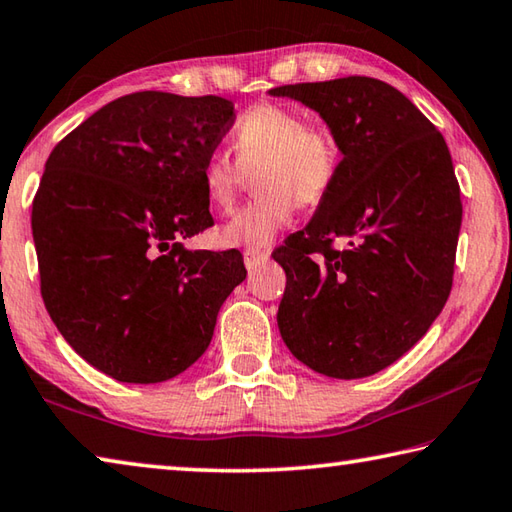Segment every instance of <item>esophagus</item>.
Listing matches in <instances>:
<instances>
[{
	"label": "esophagus",
	"instance_id": "1",
	"mask_svg": "<svg viewBox=\"0 0 512 512\" xmlns=\"http://www.w3.org/2000/svg\"><path fill=\"white\" fill-rule=\"evenodd\" d=\"M267 258H270V251H251V249H247L245 254H242V261H245V267L249 272L256 270V267L265 263Z\"/></svg>",
	"mask_w": 512,
	"mask_h": 512
}]
</instances>
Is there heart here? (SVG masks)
<instances>
[{"label":"heart","instance_id":"b5f03b06","mask_svg":"<svg viewBox=\"0 0 512 512\" xmlns=\"http://www.w3.org/2000/svg\"><path fill=\"white\" fill-rule=\"evenodd\" d=\"M233 159L213 152L204 159L200 184L213 211L227 213L256 176L258 200L240 209L215 233L222 247L263 251L288 227L299 204H315L339 173V143L321 125H308L297 110L263 103L240 116L231 132Z\"/></svg>","mask_w":512,"mask_h":512}]
</instances>
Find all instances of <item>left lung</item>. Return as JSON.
<instances>
[{"mask_svg":"<svg viewBox=\"0 0 512 512\" xmlns=\"http://www.w3.org/2000/svg\"><path fill=\"white\" fill-rule=\"evenodd\" d=\"M270 94L315 110L342 152L308 227L272 254L288 276L281 337L312 371L366 378L400 360L450 297L463 215L450 150L382 80L348 76ZM337 237L342 250L332 247Z\"/></svg>","mask_w":512,"mask_h":512,"instance_id":"1","label":"left lung"}]
</instances>
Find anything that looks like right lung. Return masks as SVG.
Returning <instances> with one entry per match:
<instances>
[{"mask_svg":"<svg viewBox=\"0 0 512 512\" xmlns=\"http://www.w3.org/2000/svg\"><path fill=\"white\" fill-rule=\"evenodd\" d=\"M236 121L220 96L137 92L62 139L33 200L49 317L110 378H175L209 348L247 270L238 249L188 251L211 227L200 170Z\"/></svg>","mask_w":512,"mask_h":512,"instance_id":"add662e5","label":"right lung"}]
</instances>
